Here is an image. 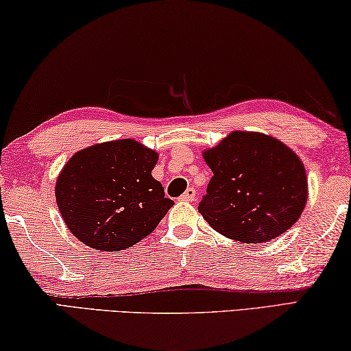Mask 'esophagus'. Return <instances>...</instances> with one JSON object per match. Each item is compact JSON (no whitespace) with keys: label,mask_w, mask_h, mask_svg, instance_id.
Instances as JSON below:
<instances>
[{"label":"esophagus","mask_w":351,"mask_h":351,"mask_svg":"<svg viewBox=\"0 0 351 351\" xmlns=\"http://www.w3.org/2000/svg\"><path fill=\"white\" fill-rule=\"evenodd\" d=\"M181 199H182V202H195V199H197L195 189H192V187L187 189V191L181 195Z\"/></svg>","instance_id":"obj_1"}]
</instances>
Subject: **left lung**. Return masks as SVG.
<instances>
[{
	"label": "left lung",
	"mask_w": 351,
	"mask_h": 351,
	"mask_svg": "<svg viewBox=\"0 0 351 351\" xmlns=\"http://www.w3.org/2000/svg\"><path fill=\"white\" fill-rule=\"evenodd\" d=\"M203 158L214 176L198 210L221 236L263 243L300 219L308 199L304 165L278 138L234 131Z\"/></svg>",
	"instance_id": "8db88e82"
}]
</instances>
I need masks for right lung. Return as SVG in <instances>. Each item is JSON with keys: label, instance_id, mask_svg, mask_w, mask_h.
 Masks as SVG:
<instances>
[{"label": "right lung", "instance_id": "1", "mask_svg": "<svg viewBox=\"0 0 351 351\" xmlns=\"http://www.w3.org/2000/svg\"><path fill=\"white\" fill-rule=\"evenodd\" d=\"M156 162L158 153L132 138L71 156L54 189L71 234L101 252L130 248L152 234L175 204L152 176Z\"/></svg>", "mask_w": 351, "mask_h": 351}]
</instances>
